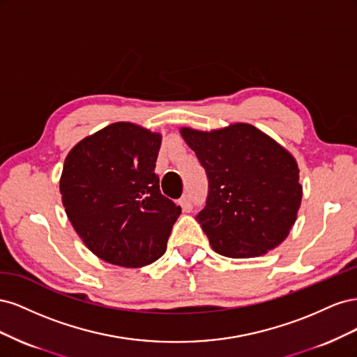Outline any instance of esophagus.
Segmentation results:
<instances>
[{
  "mask_svg": "<svg viewBox=\"0 0 357 357\" xmlns=\"http://www.w3.org/2000/svg\"><path fill=\"white\" fill-rule=\"evenodd\" d=\"M178 202L181 205V208L185 210V211H190L193 208V199H192V197L189 195V193H186V195H183Z\"/></svg>",
  "mask_w": 357,
  "mask_h": 357,
  "instance_id": "34e87169",
  "label": "esophagus"
}]
</instances>
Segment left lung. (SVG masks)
<instances>
[{
	"instance_id": "left-lung-1",
	"label": "left lung",
	"mask_w": 357,
	"mask_h": 357,
	"mask_svg": "<svg viewBox=\"0 0 357 357\" xmlns=\"http://www.w3.org/2000/svg\"><path fill=\"white\" fill-rule=\"evenodd\" d=\"M180 134L207 172L208 195L197 220L213 250L241 259L282 244L302 199L295 158L248 123Z\"/></svg>"
}]
</instances>
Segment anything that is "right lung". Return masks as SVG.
Wrapping results in <instances>:
<instances>
[{
    "instance_id": "right-lung-1",
    "label": "right lung",
    "mask_w": 357,
    "mask_h": 357,
    "mask_svg": "<svg viewBox=\"0 0 357 357\" xmlns=\"http://www.w3.org/2000/svg\"><path fill=\"white\" fill-rule=\"evenodd\" d=\"M162 137L116 122L83 138L63 162L62 204L84 245L102 261L142 268L165 253L181 213L155 174Z\"/></svg>"
}]
</instances>
